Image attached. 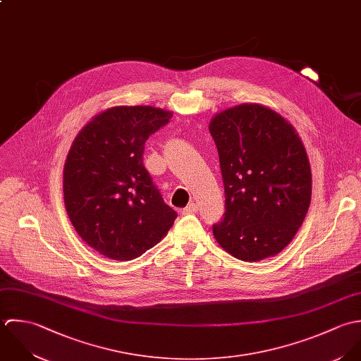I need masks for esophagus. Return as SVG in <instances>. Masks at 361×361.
Segmentation results:
<instances>
[{"label": "esophagus", "mask_w": 361, "mask_h": 361, "mask_svg": "<svg viewBox=\"0 0 361 361\" xmlns=\"http://www.w3.org/2000/svg\"><path fill=\"white\" fill-rule=\"evenodd\" d=\"M198 211V207H197V204H194V202H191V204H188L184 209H183V215H190V214H195Z\"/></svg>", "instance_id": "esophagus-1"}]
</instances>
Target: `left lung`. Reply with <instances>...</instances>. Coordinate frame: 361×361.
I'll return each instance as SVG.
<instances>
[{"label":"left lung","mask_w":361,"mask_h":361,"mask_svg":"<svg viewBox=\"0 0 361 361\" xmlns=\"http://www.w3.org/2000/svg\"><path fill=\"white\" fill-rule=\"evenodd\" d=\"M224 184V215L214 235L241 261L279 254L311 202V167L291 124L255 103L223 110L209 123Z\"/></svg>","instance_id":"left-lung-1"}]
</instances>
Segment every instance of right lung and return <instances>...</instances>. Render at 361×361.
<instances>
[{
    "label": "right lung",
    "mask_w": 361,
    "mask_h": 361,
    "mask_svg": "<svg viewBox=\"0 0 361 361\" xmlns=\"http://www.w3.org/2000/svg\"><path fill=\"white\" fill-rule=\"evenodd\" d=\"M171 116L152 106H116L93 117L71 145L63 180L67 214L80 238L110 259L141 257L177 217L144 166L146 140Z\"/></svg>",
    "instance_id": "obj_1"
}]
</instances>
